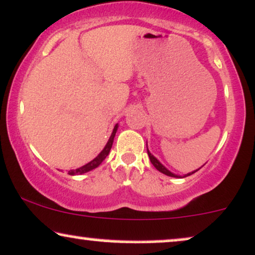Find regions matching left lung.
<instances>
[{
  "mask_svg": "<svg viewBox=\"0 0 255 255\" xmlns=\"http://www.w3.org/2000/svg\"><path fill=\"white\" fill-rule=\"evenodd\" d=\"M147 154H148V157H149V160H151V162L153 164V166H154L155 168H157V170L159 171V172H161V173H164V174H166V176H170V177H176V178H182V176H177V174H174V173H172L171 172V171H168L166 167L164 166V165L161 164L160 161L158 160L157 158L154 157V155L152 154L151 152L148 151V148H147ZM196 171H198V170H196ZM196 171H194V172H191V173H188V174H185V176L184 177H188V176H190V174H192V173H195Z\"/></svg>",
  "mask_w": 255,
  "mask_h": 255,
  "instance_id": "8db88e82",
  "label": "left lung"
}]
</instances>
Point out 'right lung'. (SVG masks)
Returning <instances> with one entry per match:
<instances>
[{"mask_svg": "<svg viewBox=\"0 0 255 255\" xmlns=\"http://www.w3.org/2000/svg\"><path fill=\"white\" fill-rule=\"evenodd\" d=\"M118 128H119V125H115V127H114V129H113V133H112V135H110V137H109L108 142H107V145L104 146V148L102 149V151H101L100 154H98L97 157L94 159V160H91L90 162H88L87 165H84V166L76 168V170H70L69 171L70 176H76V174L87 173V172H89V171L94 170V168H96V167L100 166L101 162H102L104 159L107 158V155L109 154L110 148H112L113 142H114V137H115V134H116V130H118Z\"/></svg>", "mask_w": 255, "mask_h": 255, "instance_id": "obj_1", "label": "right lung"}]
</instances>
